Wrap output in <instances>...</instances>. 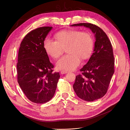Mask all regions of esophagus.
<instances>
[{
  "label": "esophagus",
  "instance_id": "esophagus-1",
  "mask_svg": "<svg viewBox=\"0 0 130 130\" xmlns=\"http://www.w3.org/2000/svg\"><path fill=\"white\" fill-rule=\"evenodd\" d=\"M67 73H68V71H67V70H62V71H61V74H64Z\"/></svg>",
  "mask_w": 130,
  "mask_h": 130
}]
</instances>
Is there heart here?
Here are the masks:
<instances>
[{"instance_id": "heart-1", "label": "heart", "mask_w": 130, "mask_h": 130, "mask_svg": "<svg viewBox=\"0 0 130 130\" xmlns=\"http://www.w3.org/2000/svg\"><path fill=\"white\" fill-rule=\"evenodd\" d=\"M55 37L56 41L46 37L43 43V48L46 54L53 58H58L63 49L67 48L66 50L68 54L56 62L57 69L74 70L80 64V58L85 60L91 55L94 42L89 33L78 30H66L57 33Z\"/></svg>"}]
</instances>
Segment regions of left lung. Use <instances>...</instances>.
Segmentation results:
<instances>
[{"mask_svg": "<svg viewBox=\"0 0 130 130\" xmlns=\"http://www.w3.org/2000/svg\"><path fill=\"white\" fill-rule=\"evenodd\" d=\"M72 26H85L94 34L95 42L93 53L88 62L76 76L73 88L77 96L87 101L103 97L107 91L115 72V60L111 43L104 31L90 23H79Z\"/></svg>", "mask_w": 130, "mask_h": 130, "instance_id": "obj_1", "label": "left lung"}]
</instances>
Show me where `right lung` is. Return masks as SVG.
<instances>
[{"instance_id":"add662e5","label":"right lung","mask_w":130,"mask_h":130,"mask_svg":"<svg viewBox=\"0 0 130 130\" xmlns=\"http://www.w3.org/2000/svg\"><path fill=\"white\" fill-rule=\"evenodd\" d=\"M52 29L44 26L30 31L19 49L18 82L26 96L37 104L52 99L60 77L59 73H53L54 66L43 48L44 41Z\"/></svg>"}]
</instances>
